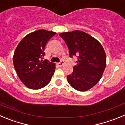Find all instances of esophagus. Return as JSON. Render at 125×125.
Returning <instances> with one entry per match:
<instances>
[{
	"label": "esophagus",
	"mask_w": 125,
	"mask_h": 125,
	"mask_svg": "<svg viewBox=\"0 0 125 125\" xmlns=\"http://www.w3.org/2000/svg\"><path fill=\"white\" fill-rule=\"evenodd\" d=\"M64 63H65V62H64V61H63V60H62L60 62H59V63H57V65H59V66H63V65Z\"/></svg>",
	"instance_id": "1"
}]
</instances>
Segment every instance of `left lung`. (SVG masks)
<instances>
[{
	"mask_svg": "<svg viewBox=\"0 0 125 125\" xmlns=\"http://www.w3.org/2000/svg\"><path fill=\"white\" fill-rule=\"evenodd\" d=\"M59 36L65 41L70 57L76 56L73 72L67 76L68 83L79 91H86L101 80L106 66V55L101 43L81 31L62 32Z\"/></svg>",
	"mask_w": 125,
	"mask_h": 125,
	"instance_id": "left-lung-1",
	"label": "left lung"
}]
</instances>
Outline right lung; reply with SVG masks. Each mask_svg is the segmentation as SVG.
I'll list each match as a JSON object with an SVG mask.
<instances>
[{
	"label": "right lung",
	"instance_id": "1",
	"mask_svg": "<svg viewBox=\"0 0 125 125\" xmlns=\"http://www.w3.org/2000/svg\"><path fill=\"white\" fill-rule=\"evenodd\" d=\"M55 34L40 30L26 36L13 55V65L21 81L28 88L39 89L51 81L55 70V63L43 60L47 42Z\"/></svg>",
	"mask_w": 125,
	"mask_h": 125
}]
</instances>
